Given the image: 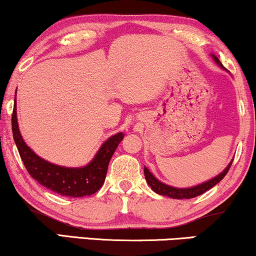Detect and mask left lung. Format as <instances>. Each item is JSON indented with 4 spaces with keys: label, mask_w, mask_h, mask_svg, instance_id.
Listing matches in <instances>:
<instances>
[{
    "label": "left lung",
    "mask_w": 256,
    "mask_h": 256,
    "mask_svg": "<svg viewBox=\"0 0 256 256\" xmlns=\"http://www.w3.org/2000/svg\"><path fill=\"white\" fill-rule=\"evenodd\" d=\"M213 58H214L216 64H219V66H222V64L219 62V59L216 58V56H213ZM230 166H232V162L230 163V166H227L222 174H218V176L214 178H212L211 180L205 182V183L197 185V186L188 188H172V186H169V185H166V184L160 183L158 180H156V178L152 176V174L150 172V171L146 169V166H144V176H146V183L149 184V186L152 188V190L155 191L156 194L166 196V197H170L174 199H190V198H194V197H197V196L202 194L204 192H206L208 190H210V188H212L213 186H214L216 184H218L219 182L226 176L227 172H228Z\"/></svg>",
    "instance_id": "1"
}]
</instances>
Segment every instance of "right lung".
Segmentation results:
<instances>
[{"label": "right lung", "mask_w": 256, "mask_h": 256, "mask_svg": "<svg viewBox=\"0 0 256 256\" xmlns=\"http://www.w3.org/2000/svg\"><path fill=\"white\" fill-rule=\"evenodd\" d=\"M12 128L20 156L30 176L48 190L73 198L90 196L102 186L110 160L124 136L122 132H118L108 138L88 166L65 168L38 157L23 141L17 124L16 98L12 116Z\"/></svg>", "instance_id": "1"}]
</instances>
